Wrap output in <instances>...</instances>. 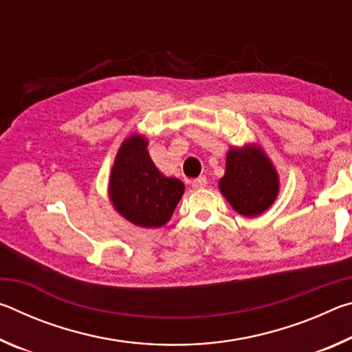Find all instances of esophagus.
Segmentation results:
<instances>
[{
    "mask_svg": "<svg viewBox=\"0 0 352 352\" xmlns=\"http://www.w3.org/2000/svg\"><path fill=\"white\" fill-rule=\"evenodd\" d=\"M206 184H208L206 177H199L192 182V188L194 189H204V188H206Z\"/></svg>",
    "mask_w": 352,
    "mask_h": 352,
    "instance_id": "1",
    "label": "esophagus"
}]
</instances>
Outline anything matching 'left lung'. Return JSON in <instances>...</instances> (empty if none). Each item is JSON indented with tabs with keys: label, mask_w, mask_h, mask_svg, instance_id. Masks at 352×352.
Here are the masks:
<instances>
[{
	"label": "left lung",
	"mask_w": 352,
	"mask_h": 352,
	"mask_svg": "<svg viewBox=\"0 0 352 352\" xmlns=\"http://www.w3.org/2000/svg\"><path fill=\"white\" fill-rule=\"evenodd\" d=\"M219 189L241 216L256 217L269 210L278 197V172L256 144L231 147Z\"/></svg>",
	"instance_id": "8db88e82"
}]
</instances>
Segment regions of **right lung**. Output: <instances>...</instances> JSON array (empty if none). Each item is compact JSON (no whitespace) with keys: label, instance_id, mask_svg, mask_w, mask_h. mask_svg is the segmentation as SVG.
Segmentation results:
<instances>
[{"label":"right lung","instance_id":"1","mask_svg":"<svg viewBox=\"0 0 352 352\" xmlns=\"http://www.w3.org/2000/svg\"><path fill=\"white\" fill-rule=\"evenodd\" d=\"M183 192V182L153 164L144 136L132 135L122 142L109 183L110 200L122 217L142 228H160L169 222Z\"/></svg>","mask_w":352,"mask_h":352}]
</instances>
